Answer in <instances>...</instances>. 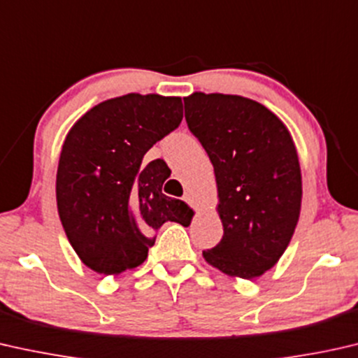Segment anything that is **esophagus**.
Here are the masks:
<instances>
[{
    "label": "esophagus",
    "instance_id": "obj_1",
    "mask_svg": "<svg viewBox=\"0 0 358 358\" xmlns=\"http://www.w3.org/2000/svg\"><path fill=\"white\" fill-rule=\"evenodd\" d=\"M182 200H184V201H187V203H190V205H192V200H194V199H192V194H190V192H185L184 196H182Z\"/></svg>",
    "mask_w": 358,
    "mask_h": 358
}]
</instances>
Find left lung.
Segmentation results:
<instances>
[{
    "label": "left lung",
    "instance_id": "8db88e82",
    "mask_svg": "<svg viewBox=\"0 0 358 358\" xmlns=\"http://www.w3.org/2000/svg\"><path fill=\"white\" fill-rule=\"evenodd\" d=\"M185 121L215 169L221 242L208 265L253 279L271 269L291 242L302 205V174L291 132L262 103L241 95L194 92Z\"/></svg>",
    "mask_w": 358,
    "mask_h": 358
}]
</instances>
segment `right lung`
<instances>
[{
    "instance_id": "add662e5",
    "label": "right lung",
    "mask_w": 358,
    "mask_h": 358,
    "mask_svg": "<svg viewBox=\"0 0 358 358\" xmlns=\"http://www.w3.org/2000/svg\"><path fill=\"white\" fill-rule=\"evenodd\" d=\"M182 111L180 96L127 93L98 103L67 132L56 203L72 248L93 271L117 276L142 265L159 227L189 216L187 203L162 192L166 163L143 162Z\"/></svg>"
}]
</instances>
